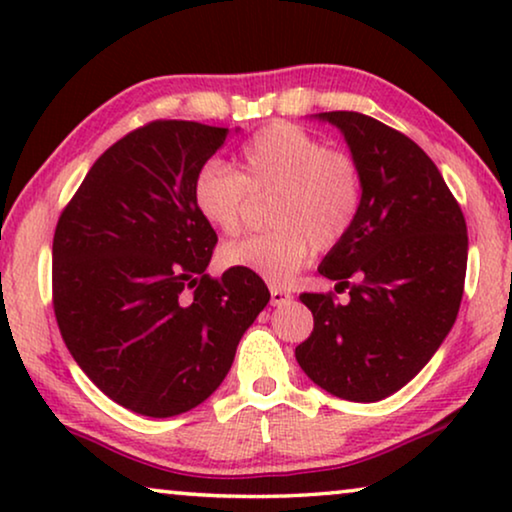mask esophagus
<instances>
[{
  "label": "esophagus",
  "instance_id": "1",
  "mask_svg": "<svg viewBox=\"0 0 512 512\" xmlns=\"http://www.w3.org/2000/svg\"><path fill=\"white\" fill-rule=\"evenodd\" d=\"M270 300H272V305H286L291 300V293L284 291V289H277V286H272Z\"/></svg>",
  "mask_w": 512,
  "mask_h": 512
}]
</instances>
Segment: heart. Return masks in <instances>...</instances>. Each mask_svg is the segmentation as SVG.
<instances>
[{"label":"heart","instance_id":"1","mask_svg":"<svg viewBox=\"0 0 512 512\" xmlns=\"http://www.w3.org/2000/svg\"><path fill=\"white\" fill-rule=\"evenodd\" d=\"M237 174L223 163L202 165L193 181L198 214L223 235H237L249 193H277L268 233L244 237L221 251L226 268L249 270L286 284L314 247L331 249L352 228L361 205V172L345 151L291 123H272L247 139Z\"/></svg>","mask_w":512,"mask_h":512}]
</instances>
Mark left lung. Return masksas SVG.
I'll list each match as a JSON object with an SVG mask.
<instances>
[{"label": "left lung", "mask_w": 512, "mask_h": 512, "mask_svg": "<svg viewBox=\"0 0 512 512\" xmlns=\"http://www.w3.org/2000/svg\"><path fill=\"white\" fill-rule=\"evenodd\" d=\"M361 172V205L319 272L331 293H303L314 328L296 359L328 394L382 401L438 352L464 296L468 235L461 207L433 160L389 125L359 111H326Z\"/></svg>", "instance_id": "8db88e82"}]
</instances>
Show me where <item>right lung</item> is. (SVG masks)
<instances>
[{
  "mask_svg": "<svg viewBox=\"0 0 512 512\" xmlns=\"http://www.w3.org/2000/svg\"><path fill=\"white\" fill-rule=\"evenodd\" d=\"M226 137L195 121L132 130L95 160L55 228L62 340L90 382L137 415L174 417L212 396L270 300L256 272H205L216 233L193 181Z\"/></svg>",
  "mask_w": 512,
  "mask_h": 512,
  "instance_id": "1",
  "label": "right lung"
}]
</instances>
